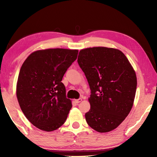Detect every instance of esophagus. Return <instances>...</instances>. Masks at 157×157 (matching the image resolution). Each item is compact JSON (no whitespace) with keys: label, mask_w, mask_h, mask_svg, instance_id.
<instances>
[{"label":"esophagus","mask_w":157,"mask_h":157,"mask_svg":"<svg viewBox=\"0 0 157 157\" xmlns=\"http://www.w3.org/2000/svg\"><path fill=\"white\" fill-rule=\"evenodd\" d=\"M82 101V98H79V99L75 100V103H77V104H78V103L81 102Z\"/></svg>","instance_id":"34e87169"}]
</instances>
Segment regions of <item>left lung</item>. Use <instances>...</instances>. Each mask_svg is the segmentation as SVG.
<instances>
[{"label":"left lung","instance_id":"8db88e82","mask_svg":"<svg viewBox=\"0 0 157 157\" xmlns=\"http://www.w3.org/2000/svg\"><path fill=\"white\" fill-rule=\"evenodd\" d=\"M78 62L91 90L86 122L98 132H111L124 121L134 105V69L121 51L102 46L82 49Z\"/></svg>","mask_w":157,"mask_h":157}]
</instances>
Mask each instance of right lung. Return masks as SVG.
I'll return each instance as SVG.
<instances>
[{
    "mask_svg": "<svg viewBox=\"0 0 157 157\" xmlns=\"http://www.w3.org/2000/svg\"><path fill=\"white\" fill-rule=\"evenodd\" d=\"M78 54L75 49L38 50L20 69L16 86L19 105L29 121L42 131L57 129L67 118L72 104L61 81Z\"/></svg>",
    "mask_w": 157,
    "mask_h": 157,
    "instance_id": "1",
    "label": "right lung"
}]
</instances>
